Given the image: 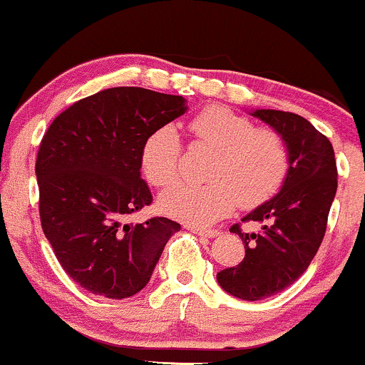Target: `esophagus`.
Listing matches in <instances>:
<instances>
[{
  "mask_svg": "<svg viewBox=\"0 0 365 365\" xmlns=\"http://www.w3.org/2000/svg\"><path fill=\"white\" fill-rule=\"evenodd\" d=\"M191 232H195V235L198 236H205V237H215L219 236V231L217 229H200V227H195V226H187Z\"/></svg>",
  "mask_w": 365,
  "mask_h": 365,
  "instance_id": "34e87169",
  "label": "esophagus"
}]
</instances>
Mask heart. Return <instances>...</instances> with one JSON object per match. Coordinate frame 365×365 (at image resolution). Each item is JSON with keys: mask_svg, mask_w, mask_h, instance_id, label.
<instances>
[{"mask_svg": "<svg viewBox=\"0 0 365 365\" xmlns=\"http://www.w3.org/2000/svg\"><path fill=\"white\" fill-rule=\"evenodd\" d=\"M198 145L212 150L205 184L175 182L158 198L163 214L207 226L227 214L236 203L252 208L281 187L288 174V146L279 133L255 128L248 117L220 105L200 110L187 122ZM181 158V139L172 125L151 130L141 148V170L146 181L165 187L175 181Z\"/></svg>", "mask_w": 365, "mask_h": 365, "instance_id": "1", "label": "heart"}]
</instances>
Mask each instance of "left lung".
<instances>
[{"mask_svg": "<svg viewBox=\"0 0 365 365\" xmlns=\"http://www.w3.org/2000/svg\"><path fill=\"white\" fill-rule=\"evenodd\" d=\"M252 115L281 134L289 167L279 193L241 219L260 222V231L231 227L243 240L245 259L217 274L224 292L248 302L282 292L307 271L322 243L338 187L333 145L307 118L281 110H255Z\"/></svg>", "mask_w": 365, "mask_h": 365, "instance_id": "8db88e82", "label": "left lung"}]
</instances>
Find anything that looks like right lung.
<instances>
[{
	"label": "right lung",
	"instance_id": "right-lung-1",
	"mask_svg": "<svg viewBox=\"0 0 365 365\" xmlns=\"http://www.w3.org/2000/svg\"><path fill=\"white\" fill-rule=\"evenodd\" d=\"M186 110L182 96L110 88L68 106L43 136L41 226L63 271L88 292L113 300L141 292L181 229L167 217H128L153 200L141 179L143 143Z\"/></svg>",
	"mask_w": 365,
	"mask_h": 365
}]
</instances>
